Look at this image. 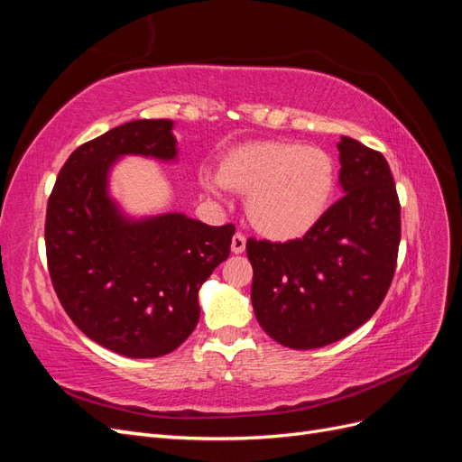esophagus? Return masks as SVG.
I'll return each mask as SVG.
<instances>
[{"label": "esophagus", "instance_id": "obj_1", "mask_svg": "<svg viewBox=\"0 0 462 462\" xmlns=\"http://www.w3.org/2000/svg\"><path fill=\"white\" fill-rule=\"evenodd\" d=\"M245 248H246L245 235L243 233H235L233 239H231V253L233 254H241V253H245Z\"/></svg>", "mask_w": 462, "mask_h": 462}]
</instances>
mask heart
Here are the masks:
<instances>
[{
	"mask_svg": "<svg viewBox=\"0 0 462 462\" xmlns=\"http://www.w3.org/2000/svg\"><path fill=\"white\" fill-rule=\"evenodd\" d=\"M202 187L216 199L227 190L246 197V216L272 241H295L326 216L337 170L326 150L292 141H258L233 148L219 171L200 170Z\"/></svg>",
	"mask_w": 462,
	"mask_h": 462,
	"instance_id": "b5f03b06",
	"label": "heart"
}]
</instances>
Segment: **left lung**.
Segmentation results:
<instances>
[{
    "label": "left lung",
    "mask_w": 462,
    "mask_h": 462,
    "mask_svg": "<svg viewBox=\"0 0 462 462\" xmlns=\"http://www.w3.org/2000/svg\"><path fill=\"white\" fill-rule=\"evenodd\" d=\"M335 202L302 239L246 243L253 309L279 345L309 351L346 337L380 309L395 273L401 206L389 165L341 136Z\"/></svg>",
    "instance_id": "obj_1"
}]
</instances>
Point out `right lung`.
<instances>
[{"instance_id": "right-lung-1", "label": "right lung", "mask_w": 462, "mask_h": 462, "mask_svg": "<svg viewBox=\"0 0 462 462\" xmlns=\"http://www.w3.org/2000/svg\"><path fill=\"white\" fill-rule=\"evenodd\" d=\"M171 119L119 125L79 146L55 180L46 214L48 268L77 328L109 351L156 358L185 343L200 318L199 291L227 260L235 227L180 212L131 216L111 197L125 156L177 162Z\"/></svg>"}]
</instances>
